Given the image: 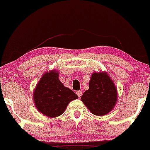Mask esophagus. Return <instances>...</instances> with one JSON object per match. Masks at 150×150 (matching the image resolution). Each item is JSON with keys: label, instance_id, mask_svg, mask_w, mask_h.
Here are the masks:
<instances>
[{"label": "esophagus", "instance_id": "34e87169", "mask_svg": "<svg viewBox=\"0 0 150 150\" xmlns=\"http://www.w3.org/2000/svg\"><path fill=\"white\" fill-rule=\"evenodd\" d=\"M76 94H77L79 98H80L81 96H82V92H81V91H77V92H76Z\"/></svg>", "mask_w": 150, "mask_h": 150}]
</instances>
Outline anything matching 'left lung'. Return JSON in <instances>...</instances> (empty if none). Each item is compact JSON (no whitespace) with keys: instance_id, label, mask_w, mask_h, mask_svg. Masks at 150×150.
I'll use <instances>...</instances> for the list:
<instances>
[{"instance_id":"obj_1","label":"left lung","mask_w":150,"mask_h":150,"mask_svg":"<svg viewBox=\"0 0 150 150\" xmlns=\"http://www.w3.org/2000/svg\"><path fill=\"white\" fill-rule=\"evenodd\" d=\"M118 92L114 83L105 72L93 73L89 82V89L81 97V101L91 113L104 116L114 108Z\"/></svg>"}]
</instances>
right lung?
<instances>
[{
    "label": "right lung",
    "mask_w": 150,
    "mask_h": 150,
    "mask_svg": "<svg viewBox=\"0 0 150 150\" xmlns=\"http://www.w3.org/2000/svg\"><path fill=\"white\" fill-rule=\"evenodd\" d=\"M78 98L58 79V71L51 70L43 75L33 93L36 108L50 118L61 116L71 101Z\"/></svg>",
    "instance_id": "1"
}]
</instances>
